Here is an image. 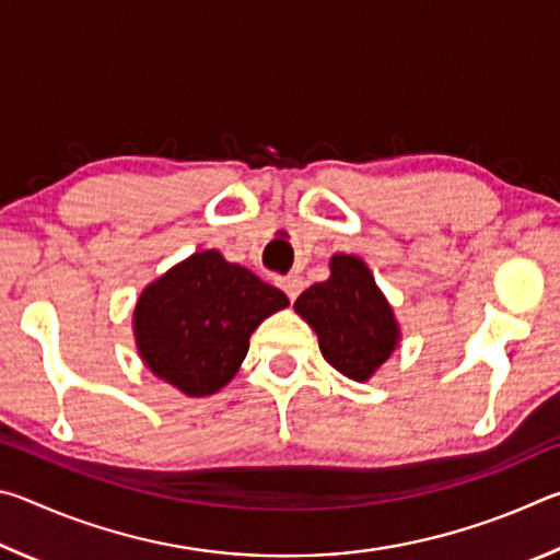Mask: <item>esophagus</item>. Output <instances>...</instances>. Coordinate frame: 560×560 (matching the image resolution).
<instances>
[{"label":"esophagus","mask_w":560,"mask_h":560,"mask_svg":"<svg viewBox=\"0 0 560 560\" xmlns=\"http://www.w3.org/2000/svg\"><path fill=\"white\" fill-rule=\"evenodd\" d=\"M279 287L283 289V293H287V296L293 301L301 293V289H303V279L301 277H296V273H289V277H281L279 279Z\"/></svg>","instance_id":"esophagus-1"}]
</instances>
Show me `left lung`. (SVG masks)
Instances as JSON below:
<instances>
[{
    "mask_svg": "<svg viewBox=\"0 0 560 560\" xmlns=\"http://www.w3.org/2000/svg\"><path fill=\"white\" fill-rule=\"evenodd\" d=\"M293 311L316 330L328 363L350 381H368L400 343L393 306L353 254H334L330 277L303 291Z\"/></svg>",
    "mask_w": 560,
    "mask_h": 560,
    "instance_id": "obj_1",
    "label": "left lung"
}]
</instances>
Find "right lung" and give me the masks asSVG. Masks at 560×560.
<instances>
[{"label":"right lung","instance_id":"right-lung-1","mask_svg":"<svg viewBox=\"0 0 560 560\" xmlns=\"http://www.w3.org/2000/svg\"><path fill=\"white\" fill-rule=\"evenodd\" d=\"M287 306V293L207 249L148 283L132 330L140 358L160 381L205 397L232 381L254 330Z\"/></svg>","mask_w":560,"mask_h":560}]
</instances>
